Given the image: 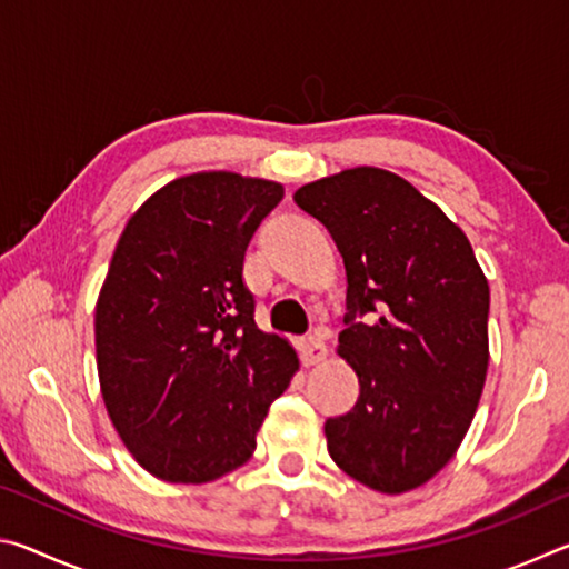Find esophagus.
<instances>
[{"mask_svg":"<svg viewBox=\"0 0 569 569\" xmlns=\"http://www.w3.org/2000/svg\"><path fill=\"white\" fill-rule=\"evenodd\" d=\"M326 353H329V349H326V343L319 333H308L301 339V359L306 366H313L326 359Z\"/></svg>","mask_w":569,"mask_h":569,"instance_id":"obj_1","label":"esophagus"}]
</instances>
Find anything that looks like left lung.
Instances as JSON below:
<instances>
[{"mask_svg": "<svg viewBox=\"0 0 569 569\" xmlns=\"http://www.w3.org/2000/svg\"><path fill=\"white\" fill-rule=\"evenodd\" d=\"M346 266L339 353L359 401L326 419L346 475L383 495L421 487L455 457L485 389L489 283L467 236L407 180L353 168L296 190Z\"/></svg>", "mask_w": 569, "mask_h": 569, "instance_id": "8db88e82", "label": "left lung"}]
</instances>
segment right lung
<instances>
[{"instance_id":"obj_1","label":"right lung","mask_w":569,"mask_h":569,"mask_svg":"<svg viewBox=\"0 0 569 569\" xmlns=\"http://www.w3.org/2000/svg\"><path fill=\"white\" fill-rule=\"evenodd\" d=\"M281 200L278 182L198 172L122 230L94 308L98 373L120 439L158 479L203 485L243 465L298 369L288 341L256 326L243 278Z\"/></svg>"}]
</instances>
